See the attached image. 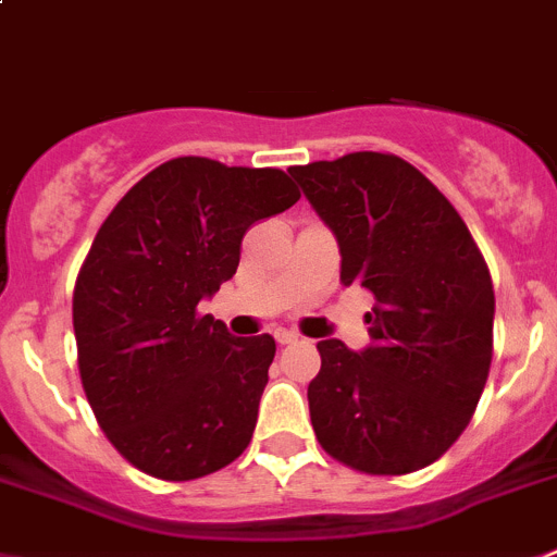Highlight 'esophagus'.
I'll return each mask as SVG.
<instances>
[{
  "label": "esophagus",
  "instance_id": "obj_1",
  "mask_svg": "<svg viewBox=\"0 0 557 557\" xmlns=\"http://www.w3.org/2000/svg\"><path fill=\"white\" fill-rule=\"evenodd\" d=\"M275 342H278V345H295V342H298V334H293V331H275Z\"/></svg>",
  "mask_w": 557,
  "mask_h": 557
}]
</instances>
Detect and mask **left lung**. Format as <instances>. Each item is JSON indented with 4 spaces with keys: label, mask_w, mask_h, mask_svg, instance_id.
Here are the masks:
<instances>
[{
    "label": "left lung",
    "mask_w": 557,
    "mask_h": 557,
    "mask_svg": "<svg viewBox=\"0 0 557 557\" xmlns=\"http://www.w3.org/2000/svg\"><path fill=\"white\" fill-rule=\"evenodd\" d=\"M339 245L345 287L375 295L361 354L318 342L309 414L329 456L367 475H408L469 425L492 367L494 289L453 203L381 151L289 168Z\"/></svg>",
    "instance_id": "1"
}]
</instances>
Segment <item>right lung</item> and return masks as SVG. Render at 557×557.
Returning a JSON list of instances; mask_svg holds the SVG:
<instances>
[{"label":"right lung","mask_w":557,"mask_h":557,"mask_svg":"<svg viewBox=\"0 0 557 557\" xmlns=\"http://www.w3.org/2000/svg\"><path fill=\"white\" fill-rule=\"evenodd\" d=\"M298 198L275 168L176 157L101 223L74 287L79 375L101 431L146 475L196 481L251 442L275 342L232 336L198 300L237 273L245 232Z\"/></svg>","instance_id":"right-lung-1"}]
</instances>
